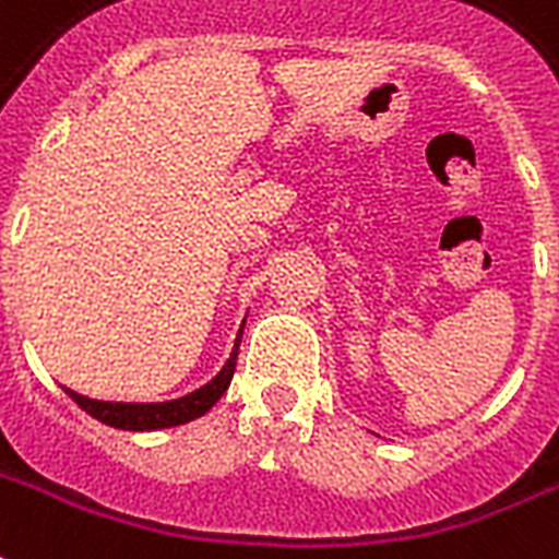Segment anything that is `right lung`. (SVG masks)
Wrapping results in <instances>:
<instances>
[{"label":"right lung","mask_w":559,"mask_h":559,"mask_svg":"<svg viewBox=\"0 0 559 559\" xmlns=\"http://www.w3.org/2000/svg\"><path fill=\"white\" fill-rule=\"evenodd\" d=\"M242 329H246V320L239 325L237 343H234V349H230V358L225 361V367H222L210 382L195 388L192 394L177 396V400H165V403H111V400H91V396L76 394V391H70V388H64V394H68L82 412H88L91 417H97L106 427L130 429V432H153V429L180 427V424H189V420L206 415V412L218 403V396L227 391V384L234 379V370H237Z\"/></svg>","instance_id":"1"}]
</instances>
